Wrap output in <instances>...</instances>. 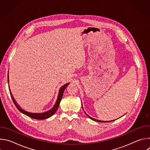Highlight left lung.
I'll list each match as a JSON object with an SVG mask.
<instances>
[{"instance_id": "8db88e82", "label": "left lung", "mask_w": 150, "mask_h": 150, "mask_svg": "<svg viewBox=\"0 0 150 150\" xmlns=\"http://www.w3.org/2000/svg\"><path fill=\"white\" fill-rule=\"evenodd\" d=\"M82 109H83V107H82ZM85 113L86 114V115L90 118V119H91V120H94V121H96V122H103V123H104V122H112V121H113V120H111V121H102V120H97V119H94V118H93V117H90V116H89L85 112Z\"/></svg>"}]
</instances>
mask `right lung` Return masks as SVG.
Returning <instances> with one entry per match:
<instances>
[{
	"instance_id": "add662e5",
	"label": "right lung",
	"mask_w": 150,
	"mask_h": 150,
	"mask_svg": "<svg viewBox=\"0 0 150 150\" xmlns=\"http://www.w3.org/2000/svg\"><path fill=\"white\" fill-rule=\"evenodd\" d=\"M8 81L9 82V76H8ZM69 84V83H67L65 84L64 85H63V86L60 88L59 95H58V97H57V101H56L55 104L54 105V106L53 107L52 109H50V110H49L47 112H44V113H31V112H27V111L23 110V109H21L20 107L18 105V104L15 101V99L13 98V97L12 96V93L11 92L10 88H9V91H10V94H11V96L12 97V101H13V103L15 104V106L16 107V108L21 113H23V114H24V115H25L28 116V117H31L33 119H38V120H43V119H47V118L51 117L52 116H53L56 113V112L57 111V109L59 108L60 102V101H61V100L62 98L64 91H65V88L67 87V86H68Z\"/></svg>"
}]
</instances>
